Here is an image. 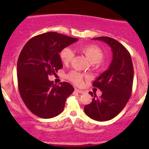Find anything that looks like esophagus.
<instances>
[{
  "label": "esophagus",
  "instance_id": "esophagus-1",
  "mask_svg": "<svg viewBox=\"0 0 149 149\" xmlns=\"http://www.w3.org/2000/svg\"><path fill=\"white\" fill-rule=\"evenodd\" d=\"M75 91L78 92V93H84L85 92V90H80V89H78V88H75Z\"/></svg>",
  "mask_w": 149,
  "mask_h": 149
}]
</instances>
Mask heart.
I'll return each mask as SVG.
<instances>
[{
  "label": "heart",
  "mask_w": 149,
  "mask_h": 149,
  "mask_svg": "<svg viewBox=\"0 0 149 149\" xmlns=\"http://www.w3.org/2000/svg\"><path fill=\"white\" fill-rule=\"evenodd\" d=\"M79 50L86 56L87 59L92 64H98L104 58L103 52L97 45H87L80 47ZM73 57V52L69 47H65L60 52V58L62 62L65 64H68L71 62ZM67 78L76 85H80L83 83V76L76 71H72L68 73Z\"/></svg>",
  "instance_id": "1"
}]
</instances>
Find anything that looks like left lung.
I'll return each mask as SVG.
<instances>
[{
	"mask_svg": "<svg viewBox=\"0 0 149 149\" xmlns=\"http://www.w3.org/2000/svg\"><path fill=\"white\" fill-rule=\"evenodd\" d=\"M111 47L113 60L109 68L92 83L102 92L100 97H93L92 102L84 108L85 114L97 121H107L115 118L125 105L132 90L134 68L130 52L120 42L109 37H97Z\"/></svg>",
	"mask_w": 149,
	"mask_h": 149,
	"instance_id": "1",
	"label": "left lung"
}]
</instances>
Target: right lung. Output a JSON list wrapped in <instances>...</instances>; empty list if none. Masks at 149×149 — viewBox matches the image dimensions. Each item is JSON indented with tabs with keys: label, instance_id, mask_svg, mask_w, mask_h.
<instances>
[{
	"label": "right lung",
	"instance_id": "right-lung-1",
	"mask_svg": "<svg viewBox=\"0 0 149 149\" xmlns=\"http://www.w3.org/2000/svg\"><path fill=\"white\" fill-rule=\"evenodd\" d=\"M78 40L47 32L31 38L22 48L17 68L19 91L25 105L36 116L51 118L64 111L66 100L74 88L66 82L54 84L48 77L62 69L59 53Z\"/></svg>",
	"mask_w": 149,
	"mask_h": 149
}]
</instances>
